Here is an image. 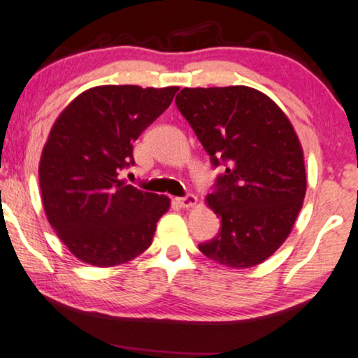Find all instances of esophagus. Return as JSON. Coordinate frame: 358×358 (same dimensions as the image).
Returning <instances> with one entry per match:
<instances>
[{"label": "esophagus", "mask_w": 358, "mask_h": 358, "mask_svg": "<svg viewBox=\"0 0 358 358\" xmlns=\"http://www.w3.org/2000/svg\"><path fill=\"white\" fill-rule=\"evenodd\" d=\"M176 202H178L182 208H189V207H194V205L197 203V197H195L194 194H187V195H184V197L176 199Z\"/></svg>", "instance_id": "obj_1"}]
</instances>
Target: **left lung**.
<instances>
[{
    "label": "left lung",
    "mask_w": 358,
    "mask_h": 358,
    "mask_svg": "<svg viewBox=\"0 0 358 358\" xmlns=\"http://www.w3.org/2000/svg\"><path fill=\"white\" fill-rule=\"evenodd\" d=\"M176 106L213 168H224L207 195L222 228L199 249L222 266H257L290 234L306 194L303 150L290 120L248 86L184 87Z\"/></svg>",
    "instance_id": "1"
}]
</instances>
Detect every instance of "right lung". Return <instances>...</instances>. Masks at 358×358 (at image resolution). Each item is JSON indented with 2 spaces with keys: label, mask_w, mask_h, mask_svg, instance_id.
Returning a JSON list of instances; mask_svg holds the SVG:
<instances>
[{
  "label": "right lung",
  "mask_w": 358,
  "mask_h": 358,
  "mask_svg": "<svg viewBox=\"0 0 358 358\" xmlns=\"http://www.w3.org/2000/svg\"><path fill=\"white\" fill-rule=\"evenodd\" d=\"M179 87L97 86L62 112L43 146L38 180L48 223L83 262L112 267L140 256L169 208L164 195L125 185L134 141Z\"/></svg>",
  "instance_id": "obj_1"
}]
</instances>
